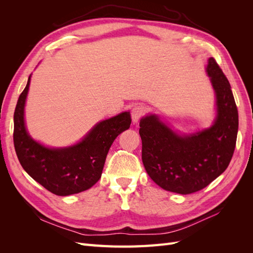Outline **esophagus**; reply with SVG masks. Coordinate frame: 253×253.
<instances>
[{
    "mask_svg": "<svg viewBox=\"0 0 253 253\" xmlns=\"http://www.w3.org/2000/svg\"><path fill=\"white\" fill-rule=\"evenodd\" d=\"M144 115V109L143 106L141 105H134L133 109L131 111V116H132V120L134 124H137L139 121V119Z\"/></svg>",
    "mask_w": 253,
    "mask_h": 253,
    "instance_id": "1",
    "label": "esophagus"
}]
</instances>
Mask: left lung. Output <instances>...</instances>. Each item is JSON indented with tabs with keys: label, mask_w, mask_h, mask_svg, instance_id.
<instances>
[{
	"label": "left lung",
	"mask_w": 253,
	"mask_h": 253,
	"mask_svg": "<svg viewBox=\"0 0 253 253\" xmlns=\"http://www.w3.org/2000/svg\"><path fill=\"white\" fill-rule=\"evenodd\" d=\"M216 94L213 126L191 136L175 134L154 116L140 120L142 163L152 180L179 194L197 192L223 173L233 156L239 113L225 74L214 58L207 66Z\"/></svg>",
	"instance_id": "1"
}]
</instances>
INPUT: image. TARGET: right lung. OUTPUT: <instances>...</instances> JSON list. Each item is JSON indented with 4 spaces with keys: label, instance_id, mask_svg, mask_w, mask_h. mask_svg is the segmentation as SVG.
I'll use <instances>...</instances> for the list:
<instances>
[{
    "label": "right lung",
    "instance_id": "1",
    "mask_svg": "<svg viewBox=\"0 0 253 253\" xmlns=\"http://www.w3.org/2000/svg\"><path fill=\"white\" fill-rule=\"evenodd\" d=\"M30 76L13 115V144L21 166L49 192L66 196L85 191L100 179L105 158L116 137L131 125L128 112L103 120L81 142L70 148L48 149L27 134L24 105Z\"/></svg>",
    "mask_w": 253,
    "mask_h": 253
}]
</instances>
